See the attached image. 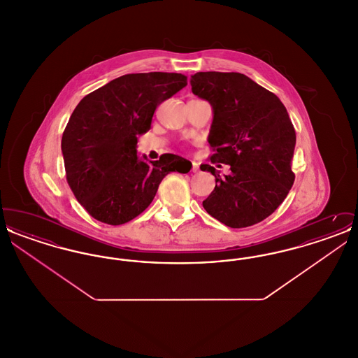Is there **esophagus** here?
I'll list each match as a JSON object with an SVG mask.
<instances>
[{
	"label": "esophagus",
	"instance_id": "1",
	"mask_svg": "<svg viewBox=\"0 0 358 358\" xmlns=\"http://www.w3.org/2000/svg\"><path fill=\"white\" fill-rule=\"evenodd\" d=\"M199 171H200L199 164H197V162H192V171H193V173H197Z\"/></svg>",
	"mask_w": 358,
	"mask_h": 358
}]
</instances>
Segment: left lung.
Segmentation results:
<instances>
[{
    "mask_svg": "<svg viewBox=\"0 0 358 358\" xmlns=\"http://www.w3.org/2000/svg\"><path fill=\"white\" fill-rule=\"evenodd\" d=\"M190 85L213 108L210 162L231 166L224 177L212 165L200 166L216 178L203 201L205 210L231 228L264 220L283 203L295 180L291 161L296 136L286 107L238 72H197Z\"/></svg>",
    "mask_w": 358,
    "mask_h": 358,
    "instance_id": "obj_1",
    "label": "left lung"
}]
</instances>
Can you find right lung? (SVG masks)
I'll list each match as a JSON object with an SVG mask.
<instances>
[{"mask_svg": "<svg viewBox=\"0 0 358 358\" xmlns=\"http://www.w3.org/2000/svg\"><path fill=\"white\" fill-rule=\"evenodd\" d=\"M187 85L174 72L129 73L92 91L76 106L62 138L66 176L76 200L96 220L120 225L153 201L162 178L187 173L174 154L158 161L136 155L138 136L150 130L158 104Z\"/></svg>", "mask_w": 358, "mask_h": 358, "instance_id": "obj_1", "label": "right lung"}]
</instances>
